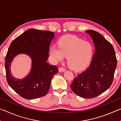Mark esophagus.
I'll return each instance as SVG.
<instances>
[{
  "instance_id": "1",
  "label": "esophagus",
  "mask_w": 121,
  "mask_h": 121,
  "mask_svg": "<svg viewBox=\"0 0 121 121\" xmlns=\"http://www.w3.org/2000/svg\"><path fill=\"white\" fill-rule=\"evenodd\" d=\"M65 69L63 68V67H60V68H59V72H63V71H65Z\"/></svg>"
}]
</instances>
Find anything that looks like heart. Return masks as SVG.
I'll list each match as a JSON object with an SVG mask.
<instances>
[{"label": "heart", "mask_w": 121, "mask_h": 121, "mask_svg": "<svg viewBox=\"0 0 121 121\" xmlns=\"http://www.w3.org/2000/svg\"><path fill=\"white\" fill-rule=\"evenodd\" d=\"M93 48L90 42L72 35L62 36L58 46L51 47L50 54L56 61H62L67 56V63L71 69L81 70L89 65L92 58Z\"/></svg>", "instance_id": "1"}]
</instances>
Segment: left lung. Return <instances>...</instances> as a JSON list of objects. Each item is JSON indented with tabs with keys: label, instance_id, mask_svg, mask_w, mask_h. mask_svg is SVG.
<instances>
[{
	"label": "left lung",
	"instance_id": "8db88e82",
	"mask_svg": "<svg viewBox=\"0 0 121 121\" xmlns=\"http://www.w3.org/2000/svg\"><path fill=\"white\" fill-rule=\"evenodd\" d=\"M92 38L95 52L88 68L73 79L71 89L84 98H93L108 90L113 81L117 65L113 46L99 32L86 31Z\"/></svg>",
	"mask_w": 121,
	"mask_h": 121
}]
</instances>
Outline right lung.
<instances>
[{"label":"right lung","instance_id":"1","mask_svg":"<svg viewBox=\"0 0 121 121\" xmlns=\"http://www.w3.org/2000/svg\"><path fill=\"white\" fill-rule=\"evenodd\" d=\"M54 33L49 31L30 29L16 38L8 50L5 67L8 84L14 91L24 99H34L45 95L51 81L58 68L47 62L49 48ZM20 54L29 56L32 60L30 73L22 79L11 75L10 67L14 57Z\"/></svg>","mask_w":121,"mask_h":121}]
</instances>
